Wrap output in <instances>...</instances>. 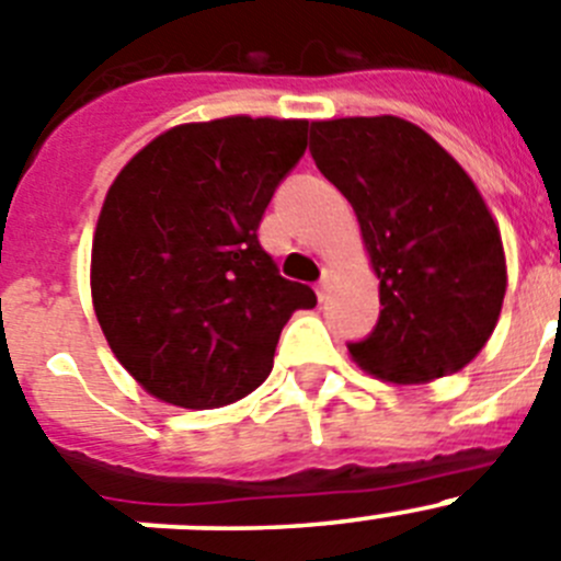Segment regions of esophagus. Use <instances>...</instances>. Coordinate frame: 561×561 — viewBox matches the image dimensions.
Instances as JSON below:
<instances>
[{
  "instance_id": "34e87169",
  "label": "esophagus",
  "mask_w": 561,
  "mask_h": 561,
  "mask_svg": "<svg viewBox=\"0 0 561 561\" xmlns=\"http://www.w3.org/2000/svg\"><path fill=\"white\" fill-rule=\"evenodd\" d=\"M329 282H332V274H329V271H327V268H323L321 279H318V287H316V290H318V298H321V301H323V298H327V290H329Z\"/></svg>"
}]
</instances>
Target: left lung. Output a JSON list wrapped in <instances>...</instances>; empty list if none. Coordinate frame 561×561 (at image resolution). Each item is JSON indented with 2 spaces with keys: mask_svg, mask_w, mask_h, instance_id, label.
Returning a JSON list of instances; mask_svg holds the SVG:
<instances>
[{
  "mask_svg": "<svg viewBox=\"0 0 561 561\" xmlns=\"http://www.w3.org/2000/svg\"><path fill=\"white\" fill-rule=\"evenodd\" d=\"M318 171L352 202L379 276V321L348 343L399 385L457 374L499 323L506 263L484 198L432 135L396 115L312 122Z\"/></svg>",
  "mask_w": 561,
  "mask_h": 561,
  "instance_id": "obj_1",
  "label": "left lung"
}]
</instances>
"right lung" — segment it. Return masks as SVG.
Listing matches in <instances>:
<instances>
[{
  "label": "right lung",
  "instance_id": "add662e5",
  "mask_svg": "<svg viewBox=\"0 0 561 561\" xmlns=\"http://www.w3.org/2000/svg\"><path fill=\"white\" fill-rule=\"evenodd\" d=\"M310 122L182 124L140 149L104 198L91 251L99 327L160 401L213 410L274 368L287 318L316 307L256 229L305 157Z\"/></svg>",
  "mask_w": 561,
  "mask_h": 561
}]
</instances>
